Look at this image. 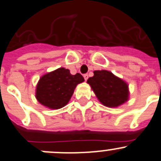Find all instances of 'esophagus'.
<instances>
[{
	"label": "esophagus",
	"instance_id": "1",
	"mask_svg": "<svg viewBox=\"0 0 161 161\" xmlns=\"http://www.w3.org/2000/svg\"><path fill=\"white\" fill-rule=\"evenodd\" d=\"M83 77H84V79H85V80L86 81L87 79H88V74H84Z\"/></svg>",
	"mask_w": 161,
	"mask_h": 161
}]
</instances>
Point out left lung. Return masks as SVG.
I'll list each match as a JSON object with an SVG mask.
<instances>
[{
    "mask_svg": "<svg viewBox=\"0 0 161 161\" xmlns=\"http://www.w3.org/2000/svg\"><path fill=\"white\" fill-rule=\"evenodd\" d=\"M87 82L101 103L107 107H117L128 99V86L124 81L105 70L93 71Z\"/></svg>",
    "mask_w": 161,
    "mask_h": 161,
    "instance_id": "obj_1",
    "label": "left lung"
}]
</instances>
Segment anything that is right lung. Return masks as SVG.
<instances>
[{"label": "right lung", "instance_id": "add662e5", "mask_svg": "<svg viewBox=\"0 0 161 161\" xmlns=\"http://www.w3.org/2000/svg\"><path fill=\"white\" fill-rule=\"evenodd\" d=\"M83 81L79 73L73 75L68 69L58 68L40 79L36 88V98L49 108H61L70 101L76 86Z\"/></svg>", "mask_w": 161, "mask_h": 161}]
</instances>
